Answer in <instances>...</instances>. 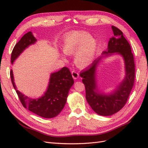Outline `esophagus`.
I'll return each mask as SVG.
<instances>
[{"instance_id": "1", "label": "esophagus", "mask_w": 148, "mask_h": 148, "mask_svg": "<svg viewBox=\"0 0 148 148\" xmlns=\"http://www.w3.org/2000/svg\"><path fill=\"white\" fill-rule=\"evenodd\" d=\"M71 75H72V77L74 79H77L79 77V73L75 70H73L71 71Z\"/></svg>"}]
</instances>
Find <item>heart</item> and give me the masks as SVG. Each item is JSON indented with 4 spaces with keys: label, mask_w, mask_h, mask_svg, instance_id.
<instances>
[{
    "label": "heart",
    "mask_w": 148,
    "mask_h": 148,
    "mask_svg": "<svg viewBox=\"0 0 148 148\" xmlns=\"http://www.w3.org/2000/svg\"><path fill=\"white\" fill-rule=\"evenodd\" d=\"M97 44L91 35L86 32L77 31L69 34L64 41V52L66 55L75 53L74 61L79 68L90 64L96 55Z\"/></svg>",
    "instance_id": "obj_1"
}]
</instances>
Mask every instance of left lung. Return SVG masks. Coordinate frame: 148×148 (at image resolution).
I'll list each match as a JSON object with an SVG mask.
<instances>
[{
	"mask_svg": "<svg viewBox=\"0 0 148 148\" xmlns=\"http://www.w3.org/2000/svg\"><path fill=\"white\" fill-rule=\"evenodd\" d=\"M114 36L108 43L107 51L102 55L108 56L114 53L123 57L126 75L119 86L110 95L98 92L96 89V70L102 57L98 58L89 67L80 73L86 90V99L92 109L97 114L109 116L117 112L126 104L135 81V66L130 45L125 38L122 31L114 26H112Z\"/></svg>",
	"mask_w": 148,
	"mask_h": 148,
	"instance_id": "left-lung-1",
	"label": "left lung"
}]
</instances>
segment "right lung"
Here are the masks:
<instances>
[{
    "label": "right lung",
    "mask_w": 148,
    "mask_h": 148,
    "mask_svg": "<svg viewBox=\"0 0 148 148\" xmlns=\"http://www.w3.org/2000/svg\"><path fill=\"white\" fill-rule=\"evenodd\" d=\"M36 41V39L31 31L25 34L13 49L11 63L13 64L26 47ZM10 74L13 86L16 90L21 104L34 114L46 119L56 117L64 109L69 91L74 83L70 70L65 66L57 72L51 74L47 89L44 96L39 99H33L17 90L12 70Z\"/></svg>",
    "instance_id": "add662e5"
}]
</instances>
